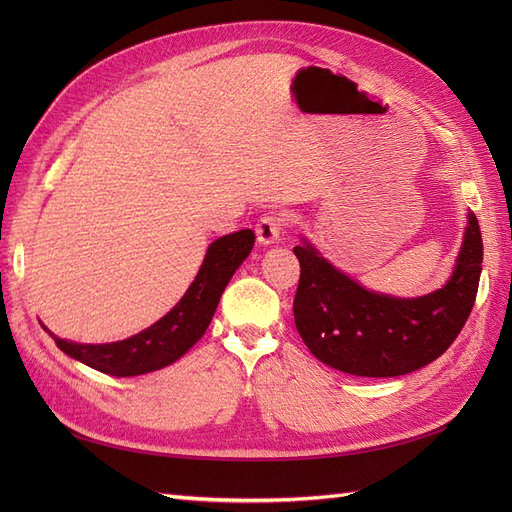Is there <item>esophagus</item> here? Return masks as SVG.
Wrapping results in <instances>:
<instances>
[{"label":"esophagus","instance_id":"34e87169","mask_svg":"<svg viewBox=\"0 0 512 512\" xmlns=\"http://www.w3.org/2000/svg\"><path fill=\"white\" fill-rule=\"evenodd\" d=\"M288 220L284 218L282 213H267L262 215V218L258 220L256 224V235H258V241L260 243H275L277 239L282 237V230L286 228Z\"/></svg>","mask_w":512,"mask_h":512}]
</instances>
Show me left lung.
<instances>
[{"mask_svg":"<svg viewBox=\"0 0 512 512\" xmlns=\"http://www.w3.org/2000/svg\"><path fill=\"white\" fill-rule=\"evenodd\" d=\"M294 254L301 277L292 312L305 346L346 374L393 378L436 361L461 333L476 301L483 239L470 211L451 280L418 299L361 288L309 243L294 247Z\"/></svg>","mask_w":512,"mask_h":512,"instance_id":"left-lung-1","label":"left lung"}]
</instances>
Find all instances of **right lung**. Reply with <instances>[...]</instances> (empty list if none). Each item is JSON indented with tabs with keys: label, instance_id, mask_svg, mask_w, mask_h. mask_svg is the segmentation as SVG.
Segmentation results:
<instances>
[{
	"label": "right lung",
	"instance_id": "right-lung-1",
	"mask_svg": "<svg viewBox=\"0 0 512 512\" xmlns=\"http://www.w3.org/2000/svg\"><path fill=\"white\" fill-rule=\"evenodd\" d=\"M254 241L250 228L215 239L181 301L138 335L113 344H74L51 333L55 344L72 359L117 378L149 374L175 363L205 335L226 284L250 256Z\"/></svg>",
	"mask_w": 512,
	"mask_h": 512
}]
</instances>
